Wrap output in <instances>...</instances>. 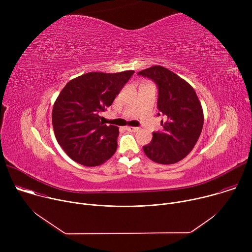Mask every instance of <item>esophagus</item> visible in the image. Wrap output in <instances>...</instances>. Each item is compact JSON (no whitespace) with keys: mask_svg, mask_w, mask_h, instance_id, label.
Masks as SVG:
<instances>
[{"mask_svg":"<svg viewBox=\"0 0 252 252\" xmlns=\"http://www.w3.org/2000/svg\"><path fill=\"white\" fill-rule=\"evenodd\" d=\"M126 129L128 130V131H131V132H135V131H137L139 128H138V127H133V126H126Z\"/></svg>","mask_w":252,"mask_h":252,"instance_id":"obj_1","label":"esophagus"}]
</instances>
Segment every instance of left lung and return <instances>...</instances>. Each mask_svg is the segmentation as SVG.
Returning <instances> with one entry per match:
<instances>
[{
    "instance_id": "left-lung-1",
    "label": "left lung",
    "mask_w": 252,
    "mask_h": 252,
    "mask_svg": "<svg viewBox=\"0 0 252 252\" xmlns=\"http://www.w3.org/2000/svg\"><path fill=\"white\" fill-rule=\"evenodd\" d=\"M137 75L154 81L158 89V116L162 130L153 132V139L143 147L155 162L171 164L185 158L194 148L203 126V112L193 88L171 70L154 65Z\"/></svg>"
}]
</instances>
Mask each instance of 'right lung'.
<instances>
[{"label": "right lung", "mask_w": 252, "mask_h": 252, "mask_svg": "<svg viewBox=\"0 0 252 252\" xmlns=\"http://www.w3.org/2000/svg\"><path fill=\"white\" fill-rule=\"evenodd\" d=\"M133 73H88L62 90L54 103L52 121L59 145L71 159L95 166L114 156L119 127L104 125L100 113L112 105Z\"/></svg>", "instance_id": "1"}]
</instances>
